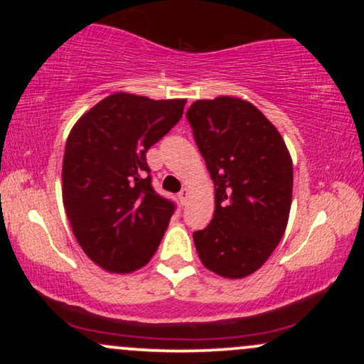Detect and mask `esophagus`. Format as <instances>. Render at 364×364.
<instances>
[{"mask_svg":"<svg viewBox=\"0 0 364 364\" xmlns=\"http://www.w3.org/2000/svg\"><path fill=\"white\" fill-rule=\"evenodd\" d=\"M188 196H190V190H188V188H183V190L179 191V195H178V198H179V202H181V205H185V203L188 202Z\"/></svg>","mask_w":364,"mask_h":364,"instance_id":"34e87169","label":"esophagus"}]
</instances>
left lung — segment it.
Wrapping results in <instances>:
<instances>
[{"instance_id":"1","label":"left lung","mask_w":364,"mask_h":364,"mask_svg":"<svg viewBox=\"0 0 364 364\" xmlns=\"http://www.w3.org/2000/svg\"><path fill=\"white\" fill-rule=\"evenodd\" d=\"M214 181L215 212L195 248L225 279L252 275L286 231L292 202L291 154L277 128L243 99L195 101L186 112Z\"/></svg>"}]
</instances>
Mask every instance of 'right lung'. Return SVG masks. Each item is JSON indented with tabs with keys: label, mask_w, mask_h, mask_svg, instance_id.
I'll return each instance as SVG.
<instances>
[{
	"label": "right lung",
	"mask_w": 364,
	"mask_h": 364,
	"mask_svg": "<svg viewBox=\"0 0 364 364\" xmlns=\"http://www.w3.org/2000/svg\"><path fill=\"white\" fill-rule=\"evenodd\" d=\"M186 99L116 92L75 123L63 157V205L95 265L129 274L147 265L174 212L154 191L147 150L181 119Z\"/></svg>",
	"instance_id": "obj_1"
}]
</instances>
